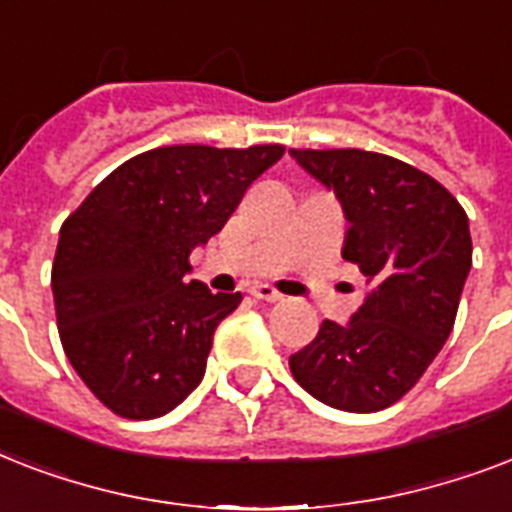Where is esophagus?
<instances>
[{
	"instance_id": "34e87169",
	"label": "esophagus",
	"mask_w": 512,
	"mask_h": 512,
	"mask_svg": "<svg viewBox=\"0 0 512 512\" xmlns=\"http://www.w3.org/2000/svg\"><path fill=\"white\" fill-rule=\"evenodd\" d=\"M249 295L255 297V300H265V303H281L284 300V295L276 292L271 284H255V287L249 289Z\"/></svg>"
}]
</instances>
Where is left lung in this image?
I'll return each instance as SVG.
<instances>
[{
  "instance_id": "obj_1",
  "label": "left lung",
  "mask_w": 512,
  "mask_h": 512,
  "mask_svg": "<svg viewBox=\"0 0 512 512\" xmlns=\"http://www.w3.org/2000/svg\"><path fill=\"white\" fill-rule=\"evenodd\" d=\"M337 193L342 257L372 284L348 324L324 321L289 369L321 404L380 412L417 385L457 319L473 263L468 215L444 185L393 156L358 148H289Z\"/></svg>"
}]
</instances>
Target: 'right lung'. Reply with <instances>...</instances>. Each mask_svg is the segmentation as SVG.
<instances>
[{
	"instance_id": "obj_1",
	"label": "right lung",
	"mask_w": 512,
	"mask_h": 512,
	"mask_svg": "<svg viewBox=\"0 0 512 512\" xmlns=\"http://www.w3.org/2000/svg\"><path fill=\"white\" fill-rule=\"evenodd\" d=\"M284 146H164L100 180L60 228L52 297L68 361L127 420L175 409L204 377L217 324L241 292L188 281L207 244Z\"/></svg>"
}]
</instances>
